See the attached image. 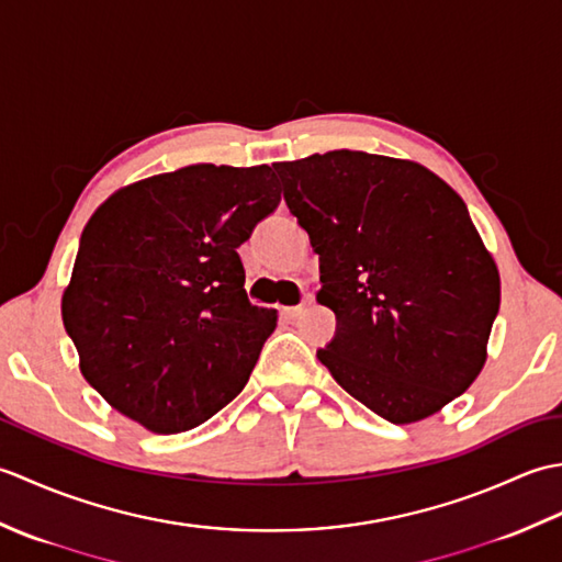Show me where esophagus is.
<instances>
[{
	"mask_svg": "<svg viewBox=\"0 0 562 562\" xmlns=\"http://www.w3.org/2000/svg\"><path fill=\"white\" fill-rule=\"evenodd\" d=\"M312 304H314V294L304 292V294H302V302L296 304V306H288V308H284V314H288L290 318H294V316H300V314L304 312V308H308Z\"/></svg>",
	"mask_w": 562,
	"mask_h": 562,
	"instance_id": "esophagus-1",
	"label": "esophagus"
}]
</instances>
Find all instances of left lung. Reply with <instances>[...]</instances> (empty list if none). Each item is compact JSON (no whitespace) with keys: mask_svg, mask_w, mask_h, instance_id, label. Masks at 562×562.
I'll list each match as a JSON object with an SVG mask.
<instances>
[{"mask_svg":"<svg viewBox=\"0 0 562 562\" xmlns=\"http://www.w3.org/2000/svg\"><path fill=\"white\" fill-rule=\"evenodd\" d=\"M318 254L336 336L333 379L393 425L473 384L499 312V274L465 202L425 166L336 149L272 164Z\"/></svg>","mask_w":562,"mask_h":562,"instance_id":"left-lung-1","label":"left lung"}]
</instances>
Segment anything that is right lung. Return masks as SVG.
I'll return each mask as SVG.
<instances>
[{
    "label": "right lung",
    "mask_w": 562,
    "mask_h": 562,
    "mask_svg": "<svg viewBox=\"0 0 562 562\" xmlns=\"http://www.w3.org/2000/svg\"><path fill=\"white\" fill-rule=\"evenodd\" d=\"M278 205L270 166L193 164L93 212L63 321L83 379L115 411L176 435L241 393L278 312L248 302L236 248Z\"/></svg>",
    "instance_id": "right-lung-1"
}]
</instances>
